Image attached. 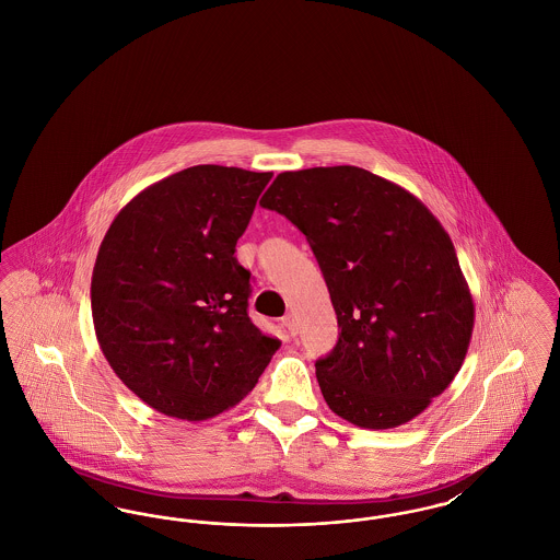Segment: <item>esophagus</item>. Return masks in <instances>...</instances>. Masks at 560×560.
<instances>
[{"label":"esophagus","instance_id":"34e87169","mask_svg":"<svg viewBox=\"0 0 560 560\" xmlns=\"http://www.w3.org/2000/svg\"><path fill=\"white\" fill-rule=\"evenodd\" d=\"M281 325L288 329V334H290V336H295V334H298V320H295L292 313H288V315L281 319Z\"/></svg>","mask_w":560,"mask_h":560}]
</instances>
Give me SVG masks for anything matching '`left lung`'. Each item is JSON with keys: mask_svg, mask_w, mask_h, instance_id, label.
I'll list each match as a JSON object with an SVG mask.
<instances>
[{"mask_svg": "<svg viewBox=\"0 0 560 560\" xmlns=\"http://www.w3.org/2000/svg\"><path fill=\"white\" fill-rule=\"evenodd\" d=\"M260 206L311 243L338 317L315 363L323 399L350 424H407L459 372L475 302L450 235L399 185L354 165L283 172Z\"/></svg>", "mask_w": 560, "mask_h": 560, "instance_id": "1", "label": "left lung"}]
</instances>
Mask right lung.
Wrapping results in <instances>:
<instances>
[{
    "mask_svg": "<svg viewBox=\"0 0 560 560\" xmlns=\"http://www.w3.org/2000/svg\"><path fill=\"white\" fill-rule=\"evenodd\" d=\"M270 172L192 165L115 215L92 272V319L108 365L163 416L201 422L237 405L281 342L247 315L235 258Z\"/></svg>",
    "mask_w": 560,
    "mask_h": 560,
    "instance_id": "right-lung-1",
    "label": "right lung"
}]
</instances>
